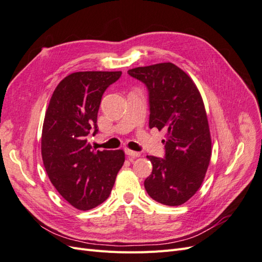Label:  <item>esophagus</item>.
<instances>
[{
    "label": "esophagus",
    "instance_id": "esophagus-1",
    "mask_svg": "<svg viewBox=\"0 0 262 262\" xmlns=\"http://www.w3.org/2000/svg\"><path fill=\"white\" fill-rule=\"evenodd\" d=\"M124 152H125L126 155H128L129 157H132V158L141 156V154L139 152H136V150H132V149H129V148H124Z\"/></svg>",
    "mask_w": 262,
    "mask_h": 262
}]
</instances>
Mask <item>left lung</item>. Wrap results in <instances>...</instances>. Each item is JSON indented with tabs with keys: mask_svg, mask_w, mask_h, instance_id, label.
Wrapping results in <instances>:
<instances>
[{
	"mask_svg": "<svg viewBox=\"0 0 262 262\" xmlns=\"http://www.w3.org/2000/svg\"><path fill=\"white\" fill-rule=\"evenodd\" d=\"M148 91L149 128L166 130L165 157L145 179L148 195L165 205L184 204L199 190L211 158V136L202 97L187 73L170 62L129 70Z\"/></svg>",
	"mask_w": 262,
	"mask_h": 262,
	"instance_id": "left-lung-1",
	"label": "left lung"
}]
</instances>
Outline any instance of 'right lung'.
<instances>
[{"mask_svg": "<svg viewBox=\"0 0 262 262\" xmlns=\"http://www.w3.org/2000/svg\"><path fill=\"white\" fill-rule=\"evenodd\" d=\"M121 74H70L55 87L46 112L41 136L45 168L62 198L78 210H91L107 199L124 163L122 149H93L87 139L98 132L102 94Z\"/></svg>", "mask_w": 262, "mask_h": 262, "instance_id": "right-lung-1", "label": "right lung"}]
</instances>
